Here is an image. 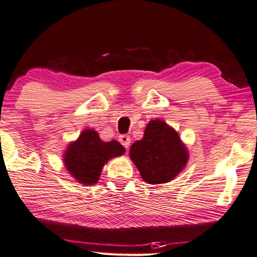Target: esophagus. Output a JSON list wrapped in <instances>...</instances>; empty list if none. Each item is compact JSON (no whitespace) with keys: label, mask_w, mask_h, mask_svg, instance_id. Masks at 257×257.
<instances>
[{"label":"esophagus","mask_w":257,"mask_h":257,"mask_svg":"<svg viewBox=\"0 0 257 257\" xmlns=\"http://www.w3.org/2000/svg\"><path fill=\"white\" fill-rule=\"evenodd\" d=\"M119 141L120 144L124 146L126 150L130 147V144H131V137L127 136V135H122V136H119Z\"/></svg>","instance_id":"obj_1"}]
</instances>
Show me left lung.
I'll return each mask as SVG.
<instances>
[{"mask_svg":"<svg viewBox=\"0 0 257 257\" xmlns=\"http://www.w3.org/2000/svg\"><path fill=\"white\" fill-rule=\"evenodd\" d=\"M130 158L148 184L170 182L187 165L189 154L177 132L163 120L148 122L144 138L130 148Z\"/></svg>","mask_w":257,"mask_h":257,"instance_id":"obj_1","label":"left lung"}]
</instances>
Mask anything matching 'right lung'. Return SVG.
Here are the masks:
<instances>
[{
    "label": "right lung",
    "instance_id": "obj_1",
    "mask_svg": "<svg viewBox=\"0 0 257 257\" xmlns=\"http://www.w3.org/2000/svg\"><path fill=\"white\" fill-rule=\"evenodd\" d=\"M125 153V148L116 140H101L95 130H84L69 144L64 156L66 169L81 184L97 183L103 166L110 159Z\"/></svg>",
    "mask_w": 257,
    "mask_h": 257
}]
</instances>
